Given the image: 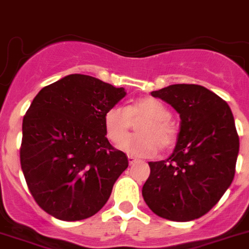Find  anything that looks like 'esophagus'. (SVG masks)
I'll return each instance as SVG.
<instances>
[{"instance_id": "obj_1", "label": "esophagus", "mask_w": 249, "mask_h": 249, "mask_svg": "<svg viewBox=\"0 0 249 249\" xmlns=\"http://www.w3.org/2000/svg\"><path fill=\"white\" fill-rule=\"evenodd\" d=\"M127 159H129V163H130V164H134L136 161H138V159H136V157L130 156V155H129V156H127Z\"/></svg>"}]
</instances>
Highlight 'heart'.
Wrapping results in <instances>:
<instances>
[{"label":"heart","instance_id":"heart-1","mask_svg":"<svg viewBox=\"0 0 249 249\" xmlns=\"http://www.w3.org/2000/svg\"><path fill=\"white\" fill-rule=\"evenodd\" d=\"M143 119L137 127L136 136L124 138L131 119ZM171 111L156 98H140L124 108L113 106L104 114V127L111 142L118 143L122 151L132 156L152 157L159 151L171 147L174 141V129L171 122Z\"/></svg>","mask_w":249,"mask_h":249}]
</instances>
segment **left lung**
<instances>
[{"label": "left lung", "mask_w": 249, "mask_h": 249, "mask_svg": "<svg viewBox=\"0 0 249 249\" xmlns=\"http://www.w3.org/2000/svg\"><path fill=\"white\" fill-rule=\"evenodd\" d=\"M151 96L176 109L180 129L168 159L148 162L143 200L163 219H199L233 180L240 139L232 111L224 99L199 85H171Z\"/></svg>", "instance_id": "1"}]
</instances>
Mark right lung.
<instances>
[{
  "label": "right lung",
  "instance_id": "right-lung-1",
  "mask_svg": "<svg viewBox=\"0 0 249 249\" xmlns=\"http://www.w3.org/2000/svg\"><path fill=\"white\" fill-rule=\"evenodd\" d=\"M126 92L96 77L69 75L44 87L25 113L20 166L38 205L59 220L98 213L127 168L107 139L104 114Z\"/></svg>",
  "mask_w": 249,
  "mask_h": 249
}]
</instances>
